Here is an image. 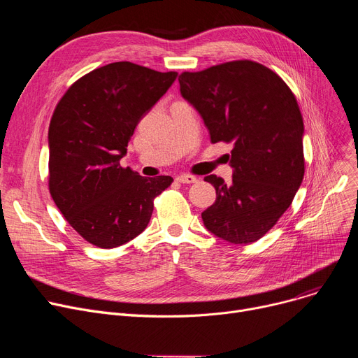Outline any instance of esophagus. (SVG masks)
<instances>
[{
  "mask_svg": "<svg viewBox=\"0 0 358 358\" xmlns=\"http://www.w3.org/2000/svg\"><path fill=\"white\" fill-rule=\"evenodd\" d=\"M176 180H177L178 182H181V184H193V182L197 181V177H194V176H192V174H181V176H178Z\"/></svg>",
  "mask_w": 358,
  "mask_h": 358,
  "instance_id": "esophagus-1",
  "label": "esophagus"
}]
</instances>
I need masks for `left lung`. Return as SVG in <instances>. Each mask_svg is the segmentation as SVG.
<instances>
[{
  "mask_svg": "<svg viewBox=\"0 0 358 358\" xmlns=\"http://www.w3.org/2000/svg\"><path fill=\"white\" fill-rule=\"evenodd\" d=\"M181 96L194 106L210 141L232 143V182L204 177L216 201L204 227L231 243L264 236L292 204L305 176L303 117L287 84L254 61H232L182 72Z\"/></svg>",
  "mask_w": 358,
  "mask_h": 358,
  "instance_id": "left-lung-1",
  "label": "left lung"
}]
</instances>
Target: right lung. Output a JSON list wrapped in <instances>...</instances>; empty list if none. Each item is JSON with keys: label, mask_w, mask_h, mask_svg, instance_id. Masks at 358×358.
Segmentation results:
<instances>
[{"label": "right lung", "mask_w": 358, "mask_h": 358, "mask_svg": "<svg viewBox=\"0 0 358 358\" xmlns=\"http://www.w3.org/2000/svg\"><path fill=\"white\" fill-rule=\"evenodd\" d=\"M131 62H113L75 81L49 124V192L87 242L115 248L145 231L154 200L173 182L146 178L120 159L135 127L177 78Z\"/></svg>", "instance_id": "right-lung-1"}]
</instances>
